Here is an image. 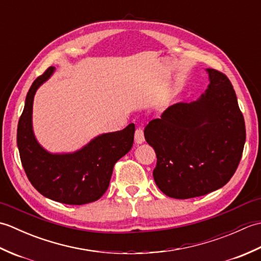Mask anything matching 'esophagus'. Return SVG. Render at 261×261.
Wrapping results in <instances>:
<instances>
[{
	"label": "esophagus",
	"instance_id": "obj_1",
	"mask_svg": "<svg viewBox=\"0 0 261 261\" xmlns=\"http://www.w3.org/2000/svg\"><path fill=\"white\" fill-rule=\"evenodd\" d=\"M135 141H136L137 145H141V143H143V141H145V136H143V130L141 129V127H139V129L136 130Z\"/></svg>",
	"mask_w": 261,
	"mask_h": 261
}]
</instances>
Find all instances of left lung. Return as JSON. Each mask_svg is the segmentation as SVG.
Segmentation results:
<instances>
[{
	"label": "left lung",
	"mask_w": 261,
	"mask_h": 261,
	"mask_svg": "<svg viewBox=\"0 0 261 261\" xmlns=\"http://www.w3.org/2000/svg\"><path fill=\"white\" fill-rule=\"evenodd\" d=\"M206 73L210 84L199 98L171 105L145 127V139L157 156L154 182L173 198L223 187L242 156L246 125L233 86L218 70Z\"/></svg>",
	"instance_id": "left-lung-1"
}]
</instances>
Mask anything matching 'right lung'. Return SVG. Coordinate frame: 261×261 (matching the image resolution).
<instances>
[{
	"label": "right lung",
	"instance_id": "add662e5",
	"mask_svg": "<svg viewBox=\"0 0 261 261\" xmlns=\"http://www.w3.org/2000/svg\"><path fill=\"white\" fill-rule=\"evenodd\" d=\"M49 67L32 83L18 124L16 142L22 166L32 186L47 198L69 205L95 202L107 192L115 163L131 150L135 124L94 138L74 152L46 150L33 132L32 108L36 92L55 73Z\"/></svg>",
	"mask_w": 261,
	"mask_h": 261
}]
</instances>
